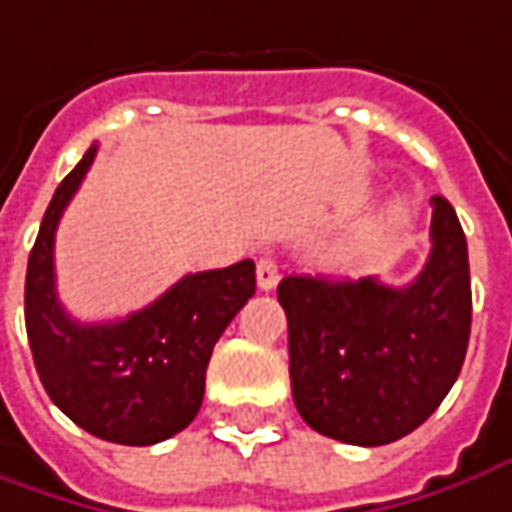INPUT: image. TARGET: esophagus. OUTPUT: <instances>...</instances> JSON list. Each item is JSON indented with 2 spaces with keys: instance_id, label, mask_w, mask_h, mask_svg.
<instances>
[{
  "instance_id": "34e87169",
  "label": "esophagus",
  "mask_w": 512,
  "mask_h": 512,
  "mask_svg": "<svg viewBox=\"0 0 512 512\" xmlns=\"http://www.w3.org/2000/svg\"><path fill=\"white\" fill-rule=\"evenodd\" d=\"M280 280V269L271 257H260L257 260V288L260 291H271L274 285Z\"/></svg>"
}]
</instances>
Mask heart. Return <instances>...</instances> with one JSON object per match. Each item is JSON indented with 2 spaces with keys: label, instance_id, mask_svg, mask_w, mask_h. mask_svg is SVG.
Masks as SVG:
<instances>
[{
  "label": "heart",
  "instance_id": "b5f03b06",
  "mask_svg": "<svg viewBox=\"0 0 512 512\" xmlns=\"http://www.w3.org/2000/svg\"><path fill=\"white\" fill-rule=\"evenodd\" d=\"M403 215H406V210H403V204H395V207H389L387 218L381 221V227L375 229V232H381V229H387V227H395L398 221H403ZM364 241H367L364 235H361V238H353V241H350V243H344L342 252H353V249H358V246H361V243H364Z\"/></svg>",
  "mask_w": 512,
  "mask_h": 512
}]
</instances>
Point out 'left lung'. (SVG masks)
Segmentation results:
<instances>
[{
	"instance_id": "obj_1",
	"label": "left lung",
	"mask_w": 512,
	"mask_h": 512,
	"mask_svg": "<svg viewBox=\"0 0 512 512\" xmlns=\"http://www.w3.org/2000/svg\"><path fill=\"white\" fill-rule=\"evenodd\" d=\"M277 300L302 420L350 446L395 443L429 420L465 361L471 271L460 218L431 198V252L409 285L285 277Z\"/></svg>"
}]
</instances>
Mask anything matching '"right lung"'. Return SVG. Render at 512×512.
Wrapping results in <instances>:
<instances>
[{
  "label": "right lung",
  "instance_id": "obj_1",
  "mask_svg": "<svg viewBox=\"0 0 512 512\" xmlns=\"http://www.w3.org/2000/svg\"><path fill=\"white\" fill-rule=\"evenodd\" d=\"M92 145L58 184L27 260L24 325L50 401L83 431L120 446H154L193 423L212 347L255 294V263L184 274L114 322H78L55 291V229L95 162Z\"/></svg>",
  "mask_w": 512,
  "mask_h": 512
}]
</instances>
